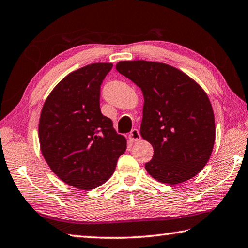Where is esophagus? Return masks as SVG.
I'll return each mask as SVG.
<instances>
[{
  "instance_id": "obj_1",
  "label": "esophagus",
  "mask_w": 248,
  "mask_h": 248,
  "mask_svg": "<svg viewBox=\"0 0 248 248\" xmlns=\"http://www.w3.org/2000/svg\"><path fill=\"white\" fill-rule=\"evenodd\" d=\"M140 138H141V136H140V132L138 129H133V130H131V132L129 133V140L132 142L140 140Z\"/></svg>"
}]
</instances>
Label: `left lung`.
<instances>
[{
    "label": "left lung",
    "mask_w": 248,
    "mask_h": 248,
    "mask_svg": "<svg viewBox=\"0 0 248 248\" xmlns=\"http://www.w3.org/2000/svg\"><path fill=\"white\" fill-rule=\"evenodd\" d=\"M116 69L143 93L140 132L154 149L145 163L148 173L170 185L194 177L208 163L216 139L215 115L205 92L165 63L120 61Z\"/></svg>",
    "instance_id": "1"
}]
</instances>
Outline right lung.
Masks as SVG:
<instances>
[{"label": "right lung", "instance_id": "right-lung-1", "mask_svg": "<svg viewBox=\"0 0 248 248\" xmlns=\"http://www.w3.org/2000/svg\"><path fill=\"white\" fill-rule=\"evenodd\" d=\"M111 68L93 63L66 75L41 110V153L59 178L78 189H94L109 179L127 148L100 111V85Z\"/></svg>", "mask_w": 248, "mask_h": 248}]
</instances>
